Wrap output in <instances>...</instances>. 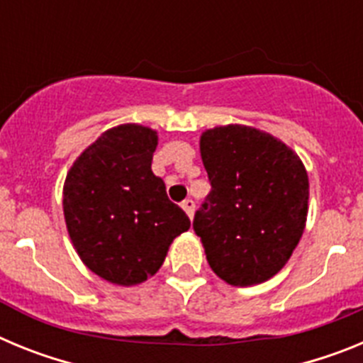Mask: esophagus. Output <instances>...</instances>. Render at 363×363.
Returning a JSON list of instances; mask_svg holds the SVG:
<instances>
[{"mask_svg":"<svg viewBox=\"0 0 363 363\" xmlns=\"http://www.w3.org/2000/svg\"><path fill=\"white\" fill-rule=\"evenodd\" d=\"M182 207H184V211L187 213L189 218L194 216V207H196V203H194V200H191V198H187V200H184V203H182Z\"/></svg>","mask_w":363,"mask_h":363,"instance_id":"obj_1","label":"esophagus"}]
</instances>
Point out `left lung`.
Wrapping results in <instances>:
<instances>
[{"mask_svg": "<svg viewBox=\"0 0 363 363\" xmlns=\"http://www.w3.org/2000/svg\"><path fill=\"white\" fill-rule=\"evenodd\" d=\"M200 152L211 192L192 227L211 269L236 287L269 280L306 229V167L278 138L247 125L205 130Z\"/></svg>", "mask_w": 363, "mask_h": 363, "instance_id": "8db88e82", "label": "left lung"}]
</instances>
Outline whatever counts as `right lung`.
<instances>
[{"instance_id":"add662e5","label":"right lung","mask_w":363,"mask_h":363,"mask_svg":"<svg viewBox=\"0 0 363 363\" xmlns=\"http://www.w3.org/2000/svg\"><path fill=\"white\" fill-rule=\"evenodd\" d=\"M156 130L125 123L105 130L67 172L63 214L83 264L116 285H138L162 267L187 214L167 198L150 163Z\"/></svg>"}]
</instances>
